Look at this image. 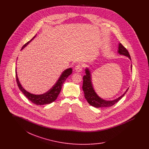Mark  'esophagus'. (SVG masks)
<instances>
[{
  "mask_svg": "<svg viewBox=\"0 0 149 149\" xmlns=\"http://www.w3.org/2000/svg\"><path fill=\"white\" fill-rule=\"evenodd\" d=\"M75 70H76L77 72H81L82 70V66L80 64H78L75 68Z\"/></svg>",
  "mask_w": 149,
  "mask_h": 149,
  "instance_id": "obj_1",
  "label": "esophagus"
}]
</instances>
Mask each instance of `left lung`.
I'll use <instances>...</instances> for the list:
<instances>
[{
  "label": "left lung",
  "instance_id": "1",
  "mask_svg": "<svg viewBox=\"0 0 149 149\" xmlns=\"http://www.w3.org/2000/svg\"><path fill=\"white\" fill-rule=\"evenodd\" d=\"M118 53L122 55H124L128 57L130 60H131V56L127 50L121 44L119 43ZM132 69V65L131 66ZM85 75L83 77V90L84 93V97L87 102L92 106L95 108H102V107H108L112 106L118 102L127 92V89L126 92L123 93L120 97L117 99L112 100H107L101 98L95 92L92 83L91 71H89L88 68L85 69Z\"/></svg>",
  "mask_w": 149,
  "mask_h": 149
}]
</instances>
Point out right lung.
<instances>
[{"mask_svg":"<svg viewBox=\"0 0 149 149\" xmlns=\"http://www.w3.org/2000/svg\"><path fill=\"white\" fill-rule=\"evenodd\" d=\"M35 37L36 36H35L29 41L24 44L23 46L22 50L27 45H28L29 43L31 42L35 38ZM72 71V70L71 68H69L65 70L61 74V75H60V78H58V79L57 80L56 83L55 84V85H54L49 91H48L47 92L44 94H38V95L30 93L22 87L18 80V78L17 77L16 70H15V74H16L15 77H16L17 85L18 86L19 89L21 90L22 92L23 93V94L33 103L37 105H44V104H50L51 103L54 102L57 99L58 94L61 92L62 85H63L65 81L66 80L67 78L71 74Z\"/></svg>","mask_w":149,"mask_h":149,"instance_id":"right-lung-1","label":"right lung"}]
</instances>
